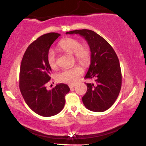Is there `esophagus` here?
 Instances as JSON below:
<instances>
[{
	"label": "esophagus",
	"mask_w": 146,
	"mask_h": 146,
	"mask_svg": "<svg viewBox=\"0 0 146 146\" xmlns=\"http://www.w3.org/2000/svg\"><path fill=\"white\" fill-rule=\"evenodd\" d=\"M76 86L75 84H69V88H70V89H72L73 88H74Z\"/></svg>",
	"instance_id": "esophagus-1"
}]
</instances>
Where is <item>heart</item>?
Instances as JSON below:
<instances>
[{"label": "heart", "instance_id": "b5f03b06", "mask_svg": "<svg viewBox=\"0 0 146 146\" xmlns=\"http://www.w3.org/2000/svg\"><path fill=\"white\" fill-rule=\"evenodd\" d=\"M58 48L66 53L73 54L76 61L80 64L86 66L90 62V50L88 46L82 45L79 39L71 37L65 38L58 43ZM47 62L52 69H55L57 67L56 54L53 50L50 49L48 52ZM83 72V69L80 66L64 69L58 74L57 80L62 83L74 84L78 81Z\"/></svg>", "mask_w": 146, "mask_h": 146}]
</instances>
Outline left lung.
Instances as JSON below:
<instances>
[{
  "mask_svg": "<svg viewBox=\"0 0 146 146\" xmlns=\"http://www.w3.org/2000/svg\"><path fill=\"white\" fill-rule=\"evenodd\" d=\"M66 34L79 35L90 47V65L84 78L94 79L95 84L86 83L87 91L82 102L92 111H105L115 103L121 90L122 75L118 57L111 46L94 31L80 29Z\"/></svg>",
  "mask_w": 146,
  "mask_h": 146,
  "instance_id": "obj_1",
  "label": "left lung"
}]
</instances>
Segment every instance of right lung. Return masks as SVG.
I'll return each instance as SVG.
<instances>
[{
	"label": "right lung",
	"mask_w": 146,
	"mask_h": 146,
	"mask_svg": "<svg viewBox=\"0 0 146 146\" xmlns=\"http://www.w3.org/2000/svg\"><path fill=\"white\" fill-rule=\"evenodd\" d=\"M60 35L49 33L40 36L28 46L21 63L19 86L21 94L27 106L43 117L59 113L66 103L65 96L70 90L68 85L63 83L49 90L46 87L52 71L47 53Z\"/></svg>",
	"instance_id": "1"
}]
</instances>
